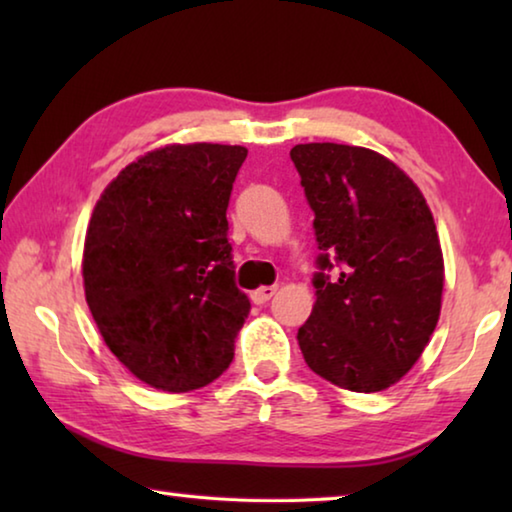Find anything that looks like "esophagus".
Returning <instances> with one entry per match:
<instances>
[{
  "label": "esophagus",
  "instance_id": "esophagus-1",
  "mask_svg": "<svg viewBox=\"0 0 512 512\" xmlns=\"http://www.w3.org/2000/svg\"><path fill=\"white\" fill-rule=\"evenodd\" d=\"M275 291H277V287H262V289L250 293V298H253L255 305H266V302L275 296Z\"/></svg>",
  "mask_w": 512,
  "mask_h": 512
}]
</instances>
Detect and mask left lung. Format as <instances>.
Returning <instances> with one entry per match:
<instances>
[{
  "label": "left lung",
  "mask_w": 512,
  "mask_h": 512,
  "mask_svg": "<svg viewBox=\"0 0 512 512\" xmlns=\"http://www.w3.org/2000/svg\"><path fill=\"white\" fill-rule=\"evenodd\" d=\"M291 160L320 250L302 357L348 391H384L420 359L440 316L445 266L429 205L397 164L361 146L298 144Z\"/></svg>",
  "instance_id": "1"
}]
</instances>
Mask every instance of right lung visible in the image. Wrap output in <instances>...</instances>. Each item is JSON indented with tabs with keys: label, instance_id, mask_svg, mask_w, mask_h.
<instances>
[{
	"label": "right lung",
	"instance_id": "obj_1",
	"mask_svg": "<svg viewBox=\"0 0 512 512\" xmlns=\"http://www.w3.org/2000/svg\"><path fill=\"white\" fill-rule=\"evenodd\" d=\"M244 146L171 144L128 164L85 235V300L110 352L158 391L207 386L235 357L250 300L228 241Z\"/></svg>",
	"mask_w": 512,
	"mask_h": 512
}]
</instances>
